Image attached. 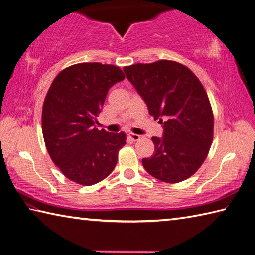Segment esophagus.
Returning a JSON list of instances; mask_svg holds the SVG:
<instances>
[{
    "label": "esophagus",
    "instance_id": "34e87169",
    "mask_svg": "<svg viewBox=\"0 0 255 255\" xmlns=\"http://www.w3.org/2000/svg\"><path fill=\"white\" fill-rule=\"evenodd\" d=\"M128 137L130 138L132 141H138V140L141 138V136H139V134H136V133H132V132L128 133Z\"/></svg>",
    "mask_w": 255,
    "mask_h": 255
}]
</instances>
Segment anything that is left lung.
<instances>
[{
	"instance_id": "8db88e82",
	"label": "left lung",
	"mask_w": 255,
	"mask_h": 255,
	"mask_svg": "<svg viewBox=\"0 0 255 255\" xmlns=\"http://www.w3.org/2000/svg\"><path fill=\"white\" fill-rule=\"evenodd\" d=\"M127 79L163 124V137H152L154 153L142 159L150 175L165 183L191 177L207 158L214 137V114L198 78L182 63L159 60L125 67Z\"/></svg>"
}]
</instances>
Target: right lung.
Instances as JSON below:
<instances>
[{
  "instance_id": "add662e5",
  "label": "right lung",
  "mask_w": 255,
  "mask_h": 255,
  "mask_svg": "<svg viewBox=\"0 0 255 255\" xmlns=\"http://www.w3.org/2000/svg\"><path fill=\"white\" fill-rule=\"evenodd\" d=\"M124 79L119 67L83 62L63 69L48 90L42 134L53 163L70 181L90 186L115 169L126 134L99 130L95 122L108 90Z\"/></svg>"
}]
</instances>
